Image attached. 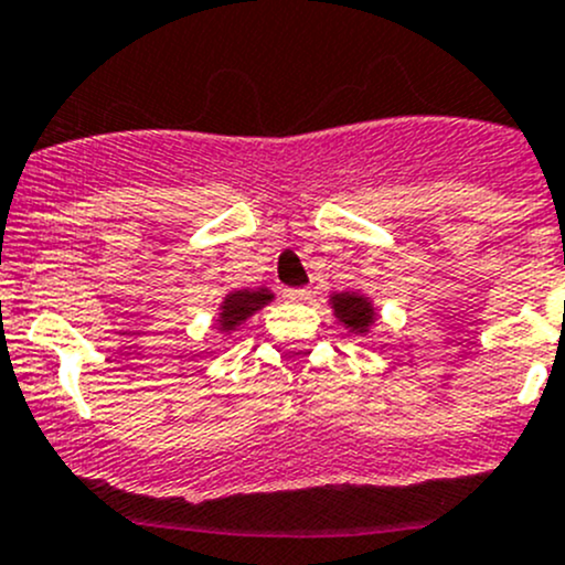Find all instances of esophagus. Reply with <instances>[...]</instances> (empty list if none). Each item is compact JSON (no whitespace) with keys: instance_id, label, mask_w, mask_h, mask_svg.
<instances>
[{"instance_id":"34e87169","label":"esophagus","mask_w":565,"mask_h":565,"mask_svg":"<svg viewBox=\"0 0 565 565\" xmlns=\"http://www.w3.org/2000/svg\"><path fill=\"white\" fill-rule=\"evenodd\" d=\"M284 300H287V303H309L311 289H284Z\"/></svg>"}]
</instances>
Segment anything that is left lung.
<instances>
[{
  "instance_id": "1",
  "label": "left lung",
  "mask_w": 565,
  "mask_h": 565,
  "mask_svg": "<svg viewBox=\"0 0 565 565\" xmlns=\"http://www.w3.org/2000/svg\"><path fill=\"white\" fill-rule=\"evenodd\" d=\"M328 306L333 309L335 322L344 324L350 333L369 335L377 328L380 311L374 309V300L363 292H333L328 295Z\"/></svg>"
}]
</instances>
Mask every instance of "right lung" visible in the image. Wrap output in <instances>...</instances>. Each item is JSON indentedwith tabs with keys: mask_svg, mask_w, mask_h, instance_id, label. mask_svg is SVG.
Returning <instances> with one entry per match:
<instances>
[{
	"mask_svg": "<svg viewBox=\"0 0 565 565\" xmlns=\"http://www.w3.org/2000/svg\"><path fill=\"white\" fill-rule=\"evenodd\" d=\"M276 295L267 287L256 289H232V292L224 295L218 306V315H215V328L224 339H230L237 328H241L246 319H250L259 309H265L267 303H273Z\"/></svg>",
	"mask_w": 565,
	"mask_h": 565,
	"instance_id": "right-lung-1",
	"label": "right lung"
}]
</instances>
